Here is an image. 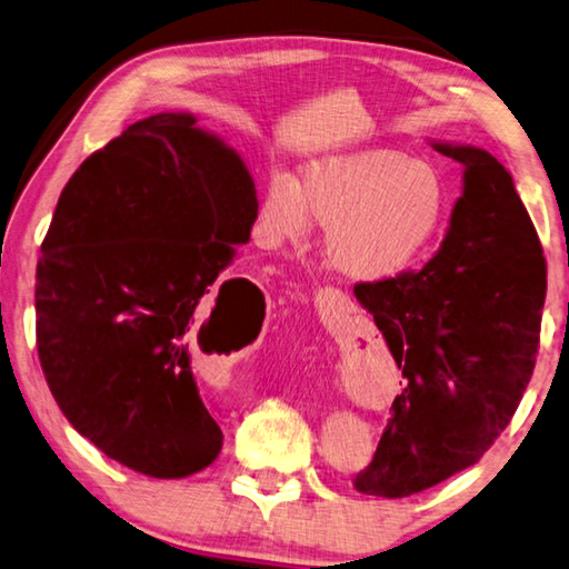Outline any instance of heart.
I'll list each match as a JSON object with an SVG mask.
<instances>
[{"instance_id":"obj_1","label":"heart","mask_w":569,"mask_h":569,"mask_svg":"<svg viewBox=\"0 0 569 569\" xmlns=\"http://www.w3.org/2000/svg\"><path fill=\"white\" fill-rule=\"evenodd\" d=\"M447 217V187L432 164L400 149H362L305 169L302 184L272 174L259 204L267 247L302 242L325 227V259L355 282H387L420 262Z\"/></svg>"}]
</instances>
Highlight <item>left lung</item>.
Here are the masks:
<instances>
[{
  "label": "left lung",
  "instance_id": "8db88e82",
  "mask_svg": "<svg viewBox=\"0 0 569 569\" xmlns=\"http://www.w3.org/2000/svg\"><path fill=\"white\" fill-rule=\"evenodd\" d=\"M432 147L465 164L440 252L422 269L355 284L405 377L372 462L355 477L357 492L390 500L480 460L510 425L540 350L547 262L510 172L485 149Z\"/></svg>",
  "mask_w": 569,
  "mask_h": 569
}]
</instances>
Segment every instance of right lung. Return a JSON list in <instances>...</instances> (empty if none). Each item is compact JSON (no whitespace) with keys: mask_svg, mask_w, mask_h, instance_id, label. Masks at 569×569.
I'll return each mask as SVG.
<instances>
[{"mask_svg":"<svg viewBox=\"0 0 569 569\" xmlns=\"http://www.w3.org/2000/svg\"><path fill=\"white\" fill-rule=\"evenodd\" d=\"M194 122L147 117L89 154L37 262V352L59 410L157 480L204 470L222 450L189 367L194 335L214 342L264 302L249 279H227L198 325V302L249 239L257 192L242 157Z\"/></svg>","mask_w":569,"mask_h":569,"instance_id":"obj_1","label":"right lung"}]
</instances>
